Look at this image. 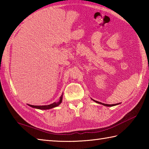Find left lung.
<instances>
[{
  "label": "left lung",
  "instance_id": "1",
  "mask_svg": "<svg viewBox=\"0 0 149 149\" xmlns=\"http://www.w3.org/2000/svg\"><path fill=\"white\" fill-rule=\"evenodd\" d=\"M95 102H96L97 103H99V104H102V105H104V106H116V105H118V104H119L120 103H118V104H102V103H101V102H98V101H96V100H94Z\"/></svg>",
  "mask_w": 149,
  "mask_h": 149
}]
</instances>
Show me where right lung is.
Masks as SVG:
<instances>
[{"label": "right lung", "instance_id": "add662e5", "mask_svg": "<svg viewBox=\"0 0 149 149\" xmlns=\"http://www.w3.org/2000/svg\"><path fill=\"white\" fill-rule=\"evenodd\" d=\"M62 98H63V95L60 97L59 98V100L58 102H54L50 105H47V106H33V105H30L29 104V106L32 107H34V108H37V109H51L53 108V107H55L56 106H58L61 103L62 101Z\"/></svg>", "mask_w": 149, "mask_h": 149}]
</instances>
